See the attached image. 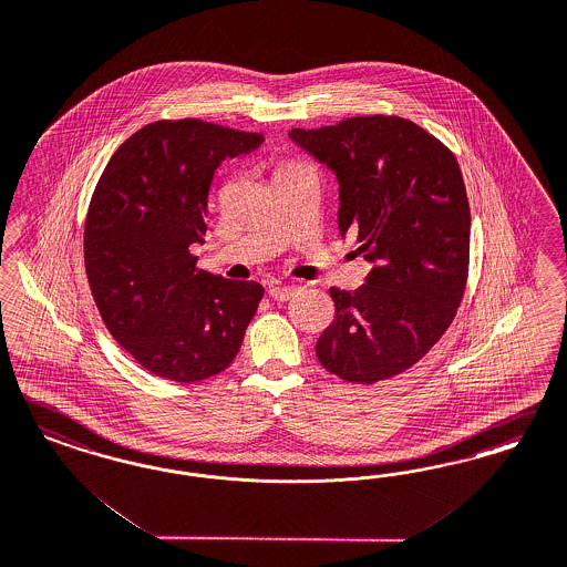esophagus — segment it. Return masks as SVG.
Returning <instances> with one entry per match:
<instances>
[{
  "label": "esophagus",
  "mask_w": 567,
  "mask_h": 567,
  "mask_svg": "<svg viewBox=\"0 0 567 567\" xmlns=\"http://www.w3.org/2000/svg\"><path fill=\"white\" fill-rule=\"evenodd\" d=\"M295 293H297L295 287H285V285H276L270 289V297L274 301H289Z\"/></svg>",
  "instance_id": "34e87169"
}]
</instances>
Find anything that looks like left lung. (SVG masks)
Wrapping results in <instances>:
<instances>
[{"label": "left lung", "instance_id": "left-lung-1", "mask_svg": "<svg viewBox=\"0 0 567 567\" xmlns=\"http://www.w3.org/2000/svg\"><path fill=\"white\" fill-rule=\"evenodd\" d=\"M334 172L339 233L371 261L355 291L331 289L316 343L327 371L371 385L411 369L449 331L468 272L467 190L449 148L409 118L352 117L289 132Z\"/></svg>", "mask_w": 567, "mask_h": 567}]
</instances>
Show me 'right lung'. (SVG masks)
Returning <instances> with one entry per match:
<instances>
[{
  "label": "right lung",
  "mask_w": 567,
  "mask_h": 567,
  "mask_svg": "<svg viewBox=\"0 0 567 567\" xmlns=\"http://www.w3.org/2000/svg\"><path fill=\"white\" fill-rule=\"evenodd\" d=\"M261 142L200 118H161L127 137L100 176L83 233L90 289L118 346L156 377L209 379L243 346L264 287L198 270L190 245L205 243L215 169Z\"/></svg>",
  "instance_id": "1"
}]
</instances>
